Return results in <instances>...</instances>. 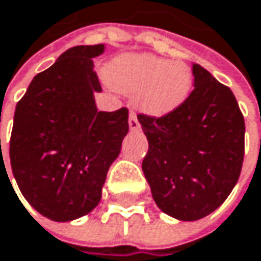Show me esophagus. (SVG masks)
<instances>
[{
  "label": "esophagus",
  "mask_w": 261,
  "mask_h": 261,
  "mask_svg": "<svg viewBox=\"0 0 261 261\" xmlns=\"http://www.w3.org/2000/svg\"><path fill=\"white\" fill-rule=\"evenodd\" d=\"M129 127H130V130L140 129V121H138L135 112H130V115H129Z\"/></svg>",
  "instance_id": "esophagus-1"
}]
</instances>
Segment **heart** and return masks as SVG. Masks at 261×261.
Segmentation results:
<instances>
[{
	"mask_svg": "<svg viewBox=\"0 0 261 261\" xmlns=\"http://www.w3.org/2000/svg\"><path fill=\"white\" fill-rule=\"evenodd\" d=\"M108 80L117 91L137 95L140 108L150 115H166L179 108L193 86L187 64L152 55L118 58L108 69Z\"/></svg>",
	"mask_w": 261,
	"mask_h": 261,
	"instance_id": "obj_1",
	"label": "heart"
}]
</instances>
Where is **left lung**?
I'll use <instances>...</instances> for the list:
<instances>
[{
	"instance_id": "left-lung-1",
	"label": "left lung",
	"mask_w": 261,
	"mask_h": 261,
	"mask_svg": "<svg viewBox=\"0 0 261 261\" xmlns=\"http://www.w3.org/2000/svg\"><path fill=\"white\" fill-rule=\"evenodd\" d=\"M195 88L175 111L138 114L149 140L143 172L169 216L197 220L234 189L245 156V120L232 91L193 64Z\"/></svg>"
}]
</instances>
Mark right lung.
Returning a JSON list of instances; mask_svg holds the SVG:
<instances>
[{
	"instance_id": "right-lung-1",
	"label": "right lung",
	"mask_w": 261,
	"mask_h": 261,
	"mask_svg": "<svg viewBox=\"0 0 261 261\" xmlns=\"http://www.w3.org/2000/svg\"><path fill=\"white\" fill-rule=\"evenodd\" d=\"M105 45L66 50L35 75L18 101L10 137V164L27 202L42 216L68 222L92 211L109 166L129 130V111H97L101 91L92 58Z\"/></svg>"
}]
</instances>
